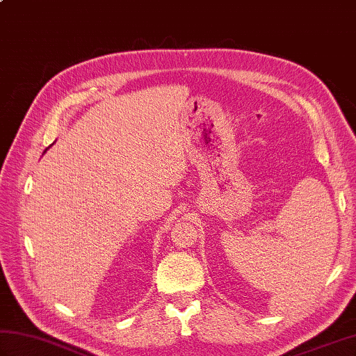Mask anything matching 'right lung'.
<instances>
[{"label":"right lung","instance_id":"obj_1","mask_svg":"<svg viewBox=\"0 0 356 356\" xmlns=\"http://www.w3.org/2000/svg\"><path fill=\"white\" fill-rule=\"evenodd\" d=\"M44 153H45V151H44Z\"/></svg>","mask_w":356,"mask_h":356}]
</instances>
